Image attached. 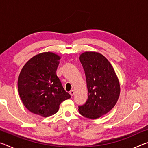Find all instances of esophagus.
<instances>
[{"label": "esophagus", "mask_w": 148, "mask_h": 148, "mask_svg": "<svg viewBox=\"0 0 148 148\" xmlns=\"http://www.w3.org/2000/svg\"><path fill=\"white\" fill-rule=\"evenodd\" d=\"M74 93H75L74 90H71V91H70V95H71V96H73V95H74Z\"/></svg>", "instance_id": "34e87169"}]
</instances>
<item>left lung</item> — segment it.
I'll return each mask as SVG.
<instances>
[{"instance_id":"left-lung-1","label":"left lung","mask_w":148,"mask_h":148,"mask_svg":"<svg viewBox=\"0 0 148 148\" xmlns=\"http://www.w3.org/2000/svg\"><path fill=\"white\" fill-rule=\"evenodd\" d=\"M79 60L86 74L88 99L85 104L78 106L79 112L87 118H99L118 101L119 79L108 60L98 52H84Z\"/></svg>"}]
</instances>
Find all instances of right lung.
<instances>
[{"label": "right lung", "instance_id": "right-lung-1", "mask_svg": "<svg viewBox=\"0 0 148 148\" xmlns=\"http://www.w3.org/2000/svg\"><path fill=\"white\" fill-rule=\"evenodd\" d=\"M60 59L58 55L44 52L32 57L21 69L17 82L19 97L32 113L49 117L71 97L57 76Z\"/></svg>", "mask_w": 148, "mask_h": 148}]
</instances>
